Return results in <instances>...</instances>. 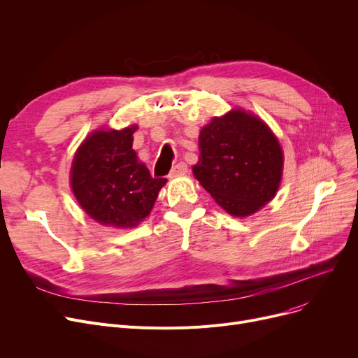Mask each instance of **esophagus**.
Returning a JSON list of instances; mask_svg holds the SVG:
<instances>
[{"label": "esophagus", "instance_id": "1", "mask_svg": "<svg viewBox=\"0 0 358 358\" xmlns=\"http://www.w3.org/2000/svg\"><path fill=\"white\" fill-rule=\"evenodd\" d=\"M187 171H189V166H187V164H185V162H178V164L171 169V173H169V177L185 174Z\"/></svg>", "mask_w": 358, "mask_h": 358}]
</instances>
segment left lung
I'll return each instance as SVG.
<instances>
[{"label": "left lung", "instance_id": "left-lung-1", "mask_svg": "<svg viewBox=\"0 0 358 358\" xmlns=\"http://www.w3.org/2000/svg\"><path fill=\"white\" fill-rule=\"evenodd\" d=\"M193 174L223 210L245 217L273 200L283 176V150L271 129L245 110L213 117L199 135Z\"/></svg>", "mask_w": 358, "mask_h": 358}]
</instances>
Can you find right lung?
Here are the masks:
<instances>
[{
    "label": "right lung",
    "mask_w": 358,
    "mask_h": 358,
    "mask_svg": "<svg viewBox=\"0 0 358 358\" xmlns=\"http://www.w3.org/2000/svg\"><path fill=\"white\" fill-rule=\"evenodd\" d=\"M136 129L94 130L72 161L73 196L85 213L104 227H138L166 182V178L150 177L131 149Z\"/></svg>",
    "instance_id": "right-lung-1"
}]
</instances>
